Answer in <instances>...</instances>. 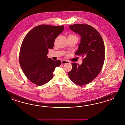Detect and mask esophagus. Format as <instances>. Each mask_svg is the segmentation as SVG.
<instances>
[{
    "instance_id": "obj_1",
    "label": "esophagus",
    "mask_w": 125,
    "mask_h": 125,
    "mask_svg": "<svg viewBox=\"0 0 125 125\" xmlns=\"http://www.w3.org/2000/svg\"><path fill=\"white\" fill-rule=\"evenodd\" d=\"M70 62L69 61H67V60H62V64H65L66 63H69Z\"/></svg>"
}]
</instances>
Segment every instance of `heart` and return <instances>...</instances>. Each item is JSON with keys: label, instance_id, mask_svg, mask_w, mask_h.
I'll use <instances>...</instances> for the list:
<instances>
[{"label": "heart", "instance_id": "1", "mask_svg": "<svg viewBox=\"0 0 125 125\" xmlns=\"http://www.w3.org/2000/svg\"><path fill=\"white\" fill-rule=\"evenodd\" d=\"M69 36H75L73 35H70Z\"/></svg>", "mask_w": 125, "mask_h": 125}]
</instances>
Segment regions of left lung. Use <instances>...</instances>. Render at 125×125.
Segmentation results:
<instances>
[{
    "instance_id": "1",
    "label": "left lung",
    "mask_w": 125,
    "mask_h": 125,
    "mask_svg": "<svg viewBox=\"0 0 125 125\" xmlns=\"http://www.w3.org/2000/svg\"><path fill=\"white\" fill-rule=\"evenodd\" d=\"M69 28L81 37L75 55L84 58L80 65L72 63L68 76L74 83L83 86L94 80L102 69L105 57L104 43L99 32L91 26L78 23Z\"/></svg>"
}]
</instances>
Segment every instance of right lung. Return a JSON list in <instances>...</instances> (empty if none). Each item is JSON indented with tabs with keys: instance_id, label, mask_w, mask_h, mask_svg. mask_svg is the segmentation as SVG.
Returning a JSON list of instances; mask_svg holds the SVG:
<instances>
[{
	"instance_id": "1",
	"label": "right lung",
	"mask_w": 125,
	"mask_h": 125,
	"mask_svg": "<svg viewBox=\"0 0 125 125\" xmlns=\"http://www.w3.org/2000/svg\"><path fill=\"white\" fill-rule=\"evenodd\" d=\"M64 30V26L42 24L31 29L22 41L19 52V63L26 77L32 83L42 86L53 77L55 67L61 64L47 56L53 48L55 39Z\"/></svg>"
}]
</instances>
